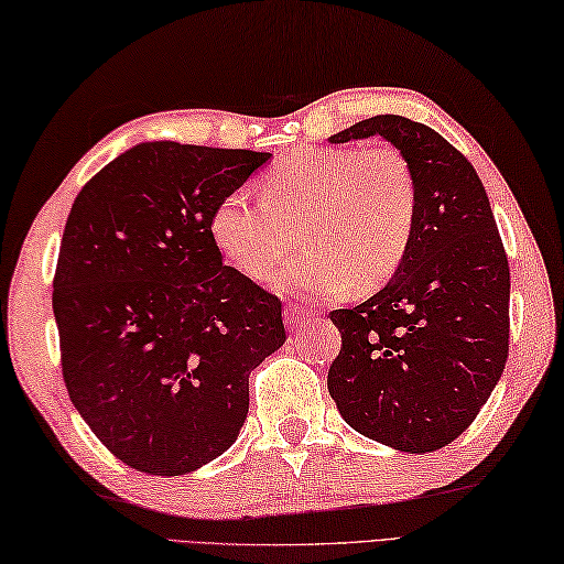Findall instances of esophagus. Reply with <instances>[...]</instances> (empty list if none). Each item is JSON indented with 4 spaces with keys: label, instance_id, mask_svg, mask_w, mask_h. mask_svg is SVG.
<instances>
[{
    "label": "esophagus",
    "instance_id": "esophagus-1",
    "mask_svg": "<svg viewBox=\"0 0 564 564\" xmlns=\"http://www.w3.org/2000/svg\"><path fill=\"white\" fill-rule=\"evenodd\" d=\"M312 318H314V314L306 312V308H302V306H290L284 312V324H286V328H292V330L306 326Z\"/></svg>",
    "mask_w": 564,
    "mask_h": 564
}]
</instances>
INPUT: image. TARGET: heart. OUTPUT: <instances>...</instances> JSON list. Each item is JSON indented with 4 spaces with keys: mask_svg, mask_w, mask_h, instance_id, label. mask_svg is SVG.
<instances>
[{
    "mask_svg": "<svg viewBox=\"0 0 564 564\" xmlns=\"http://www.w3.org/2000/svg\"><path fill=\"white\" fill-rule=\"evenodd\" d=\"M260 187L262 199L248 189L228 192L209 221L216 250L248 278H265L292 256L299 231L312 250L280 272L284 286L372 292L404 262L419 194L397 148H296L262 175Z\"/></svg>",
    "mask_w": 564,
    "mask_h": 564,
    "instance_id": "b5f03b06",
    "label": "heart"
}]
</instances>
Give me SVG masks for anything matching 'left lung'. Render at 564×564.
I'll return each instance as SVG.
<instances>
[{
  "label": "left lung",
  "instance_id": "obj_1",
  "mask_svg": "<svg viewBox=\"0 0 564 564\" xmlns=\"http://www.w3.org/2000/svg\"><path fill=\"white\" fill-rule=\"evenodd\" d=\"M382 135L416 180V228L394 278L330 321L343 346L328 392L350 429L401 453L453 443L497 387L509 355V260L469 160L397 113L352 123L330 143Z\"/></svg>",
  "mask_w": 564,
  "mask_h": 564
}]
</instances>
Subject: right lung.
Segmentation results:
<instances>
[{
    "instance_id": "1",
    "label": "right lung",
    "mask_w": 564,
    "mask_h": 564,
    "mask_svg": "<svg viewBox=\"0 0 564 564\" xmlns=\"http://www.w3.org/2000/svg\"><path fill=\"white\" fill-rule=\"evenodd\" d=\"M270 155L148 141L75 197L53 280L65 387L138 473L189 475L226 453L250 372L286 340L278 296L224 265L209 231Z\"/></svg>"
}]
</instances>
